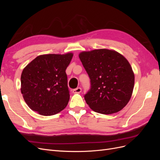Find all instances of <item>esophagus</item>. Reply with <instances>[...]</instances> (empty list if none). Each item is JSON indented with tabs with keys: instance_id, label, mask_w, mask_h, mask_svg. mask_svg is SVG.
Returning a JSON list of instances; mask_svg holds the SVG:
<instances>
[{
	"instance_id": "34e87169",
	"label": "esophagus",
	"mask_w": 160,
	"mask_h": 160,
	"mask_svg": "<svg viewBox=\"0 0 160 160\" xmlns=\"http://www.w3.org/2000/svg\"><path fill=\"white\" fill-rule=\"evenodd\" d=\"M81 92V88H77L75 89L72 90V93H79Z\"/></svg>"
}]
</instances>
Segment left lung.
<instances>
[{
	"label": "left lung",
	"mask_w": 160,
	"mask_h": 160,
	"mask_svg": "<svg viewBox=\"0 0 160 160\" xmlns=\"http://www.w3.org/2000/svg\"><path fill=\"white\" fill-rule=\"evenodd\" d=\"M79 57L91 79V89L84 95L89 108L105 115L122 110L131 99L135 82L128 61L106 49L81 52Z\"/></svg>",
	"instance_id": "obj_1"
}]
</instances>
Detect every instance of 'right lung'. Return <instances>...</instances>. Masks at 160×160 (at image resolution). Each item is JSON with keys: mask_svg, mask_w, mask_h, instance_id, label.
<instances>
[{"mask_svg": "<svg viewBox=\"0 0 160 160\" xmlns=\"http://www.w3.org/2000/svg\"><path fill=\"white\" fill-rule=\"evenodd\" d=\"M73 54H47L37 57L24 68L21 93L28 107L49 116L63 110L69 101L66 69Z\"/></svg>", "mask_w": 160, "mask_h": 160, "instance_id": "right-lung-1", "label": "right lung"}]
</instances>
